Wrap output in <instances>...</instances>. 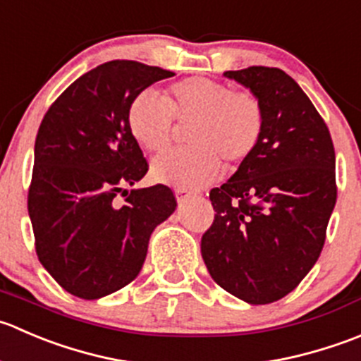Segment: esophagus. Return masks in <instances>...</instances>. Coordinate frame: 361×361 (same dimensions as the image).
Returning a JSON list of instances; mask_svg holds the SVG:
<instances>
[{
  "mask_svg": "<svg viewBox=\"0 0 361 361\" xmlns=\"http://www.w3.org/2000/svg\"><path fill=\"white\" fill-rule=\"evenodd\" d=\"M176 196H177V202H179V203H184L185 200H188L189 196H191V192L184 191V189H177V191H176Z\"/></svg>",
  "mask_w": 361,
  "mask_h": 361,
  "instance_id": "obj_1",
  "label": "esophagus"
}]
</instances>
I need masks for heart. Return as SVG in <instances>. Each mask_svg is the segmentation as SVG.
<instances>
[{
  "mask_svg": "<svg viewBox=\"0 0 361 361\" xmlns=\"http://www.w3.org/2000/svg\"><path fill=\"white\" fill-rule=\"evenodd\" d=\"M189 124L191 147L156 159L152 176L177 189H200L228 166L247 161L265 131V110L255 94L231 91L223 82L191 77L176 82L165 99L152 89L138 92L128 109V126L147 152L161 154L172 144L173 124Z\"/></svg>",
  "mask_w": 361,
  "mask_h": 361,
  "instance_id": "b5f03b06",
  "label": "heart"
}]
</instances>
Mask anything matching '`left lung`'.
<instances>
[{"label": "left lung", "instance_id": "8db88e82", "mask_svg": "<svg viewBox=\"0 0 361 361\" xmlns=\"http://www.w3.org/2000/svg\"><path fill=\"white\" fill-rule=\"evenodd\" d=\"M262 102L255 154L210 191L216 216L202 237L212 279L240 300L286 297L321 255L337 200L330 131L300 85L279 68L224 71Z\"/></svg>", "mask_w": 361, "mask_h": 361}]
</instances>
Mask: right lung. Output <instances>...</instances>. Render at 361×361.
Wrapping results in <instances>:
<instances>
[{
  "label": "right lung",
  "mask_w": 361,
  "mask_h": 361,
  "mask_svg": "<svg viewBox=\"0 0 361 361\" xmlns=\"http://www.w3.org/2000/svg\"><path fill=\"white\" fill-rule=\"evenodd\" d=\"M173 75L137 61L103 63L78 77L38 128L27 192L35 247L75 297L96 300L130 284L151 233L176 210L169 185L124 189L149 170L128 126L130 103Z\"/></svg>",
  "instance_id": "obj_1"
}]
</instances>
